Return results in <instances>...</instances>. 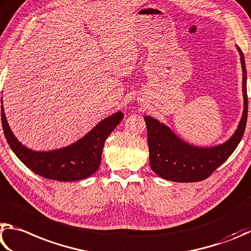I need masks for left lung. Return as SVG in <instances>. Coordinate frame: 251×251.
Returning a JSON list of instances; mask_svg holds the SVG:
<instances>
[{"instance_id": "8db88e82", "label": "left lung", "mask_w": 251, "mask_h": 251, "mask_svg": "<svg viewBox=\"0 0 251 251\" xmlns=\"http://www.w3.org/2000/svg\"><path fill=\"white\" fill-rule=\"evenodd\" d=\"M237 50L243 69L244 110L238 126L227 141L215 147L193 146L179 138L163 122L150 116L144 117L150 166L160 177L178 183L203 181L232 154L241 141L248 114L247 72L243 51L239 47H237Z\"/></svg>"}]
</instances>
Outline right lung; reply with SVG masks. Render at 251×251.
I'll use <instances>...</instances> for the list:
<instances>
[{
	"mask_svg": "<svg viewBox=\"0 0 251 251\" xmlns=\"http://www.w3.org/2000/svg\"><path fill=\"white\" fill-rule=\"evenodd\" d=\"M1 101L3 132L12 151L34 173L60 182L79 181L97 172L105 139L123 119L121 111L114 112L101 120L82 138L67 147L48 151H35L22 144L12 132L4 112L2 98Z\"/></svg>",
	"mask_w": 251,
	"mask_h": 251,
	"instance_id": "right-lung-1",
	"label": "right lung"
}]
</instances>
